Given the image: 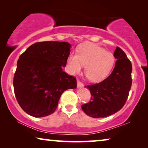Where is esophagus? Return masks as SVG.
Here are the masks:
<instances>
[{
	"instance_id": "esophagus-1",
	"label": "esophagus",
	"mask_w": 148,
	"mask_h": 148,
	"mask_svg": "<svg viewBox=\"0 0 148 148\" xmlns=\"http://www.w3.org/2000/svg\"><path fill=\"white\" fill-rule=\"evenodd\" d=\"M77 88H82V87L84 86V84H83L82 82H81L80 80L77 79Z\"/></svg>"
}]
</instances>
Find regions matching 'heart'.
<instances>
[{"label": "heart", "instance_id": "obj_1", "mask_svg": "<svg viewBox=\"0 0 148 148\" xmlns=\"http://www.w3.org/2000/svg\"><path fill=\"white\" fill-rule=\"evenodd\" d=\"M115 57L113 53L95 44L85 43L77 48V54L70 53L65 69L69 73L82 72L85 67L88 79L92 82H100L110 74L114 67Z\"/></svg>", "mask_w": 148, "mask_h": 148}]
</instances>
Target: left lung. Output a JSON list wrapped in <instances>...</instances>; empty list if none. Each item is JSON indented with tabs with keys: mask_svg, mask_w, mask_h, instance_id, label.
<instances>
[{
	"mask_svg": "<svg viewBox=\"0 0 148 148\" xmlns=\"http://www.w3.org/2000/svg\"><path fill=\"white\" fill-rule=\"evenodd\" d=\"M114 56L116 61L110 75L99 84L85 86L90 90L92 100L83 104L82 108L93 118L114 114L123 108L128 98L132 84V64L119 47H116Z\"/></svg>",
	"mask_w": 148,
	"mask_h": 148,
	"instance_id": "left-lung-1",
	"label": "left lung"
}]
</instances>
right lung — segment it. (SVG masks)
Returning a JSON list of instances; mask_svg holds the SVG:
<instances>
[{
  "mask_svg": "<svg viewBox=\"0 0 148 148\" xmlns=\"http://www.w3.org/2000/svg\"><path fill=\"white\" fill-rule=\"evenodd\" d=\"M71 47L66 42H37L19 56L13 79L14 92L27 114L34 117L51 114L62 93L77 88L76 79L62 69Z\"/></svg>",
  "mask_w": 148,
  "mask_h": 148,
  "instance_id": "1",
  "label": "right lung"
}]
</instances>
